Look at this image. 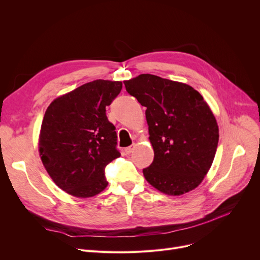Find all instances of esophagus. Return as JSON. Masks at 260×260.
Wrapping results in <instances>:
<instances>
[{
    "label": "esophagus",
    "mask_w": 260,
    "mask_h": 260,
    "mask_svg": "<svg viewBox=\"0 0 260 260\" xmlns=\"http://www.w3.org/2000/svg\"><path fill=\"white\" fill-rule=\"evenodd\" d=\"M135 147H136V145H135V144H133V145H131V146H128V147H126V148L124 149V152H125L127 155H129L131 153H133V152H134Z\"/></svg>",
    "instance_id": "1"
}]
</instances>
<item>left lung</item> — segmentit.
Returning <instances> with one entry per match:
<instances>
[{"label":"left lung","mask_w":260,"mask_h":260,"mask_svg":"<svg viewBox=\"0 0 260 260\" xmlns=\"http://www.w3.org/2000/svg\"><path fill=\"white\" fill-rule=\"evenodd\" d=\"M129 94L146 107L154 161L143 170L159 192L180 196L196 188L215 158L219 128L202 95L181 82L142 74L124 81Z\"/></svg>","instance_id":"8db88e82"}]
</instances>
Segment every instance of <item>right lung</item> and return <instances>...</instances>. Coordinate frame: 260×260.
<instances>
[{
	"mask_svg": "<svg viewBox=\"0 0 260 260\" xmlns=\"http://www.w3.org/2000/svg\"><path fill=\"white\" fill-rule=\"evenodd\" d=\"M122 89V82L94 80L54 99L39 135V154L52 181L67 194L90 198L108 182L104 170L120 157L116 127L105 107Z\"/></svg>",
	"mask_w": 260,
	"mask_h": 260,
	"instance_id": "1",
	"label": "right lung"
}]
</instances>
